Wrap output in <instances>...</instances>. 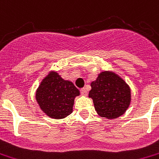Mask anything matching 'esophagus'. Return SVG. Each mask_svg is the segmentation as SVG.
Masks as SVG:
<instances>
[{
  "label": "esophagus",
  "instance_id": "esophagus-1",
  "mask_svg": "<svg viewBox=\"0 0 159 159\" xmlns=\"http://www.w3.org/2000/svg\"><path fill=\"white\" fill-rule=\"evenodd\" d=\"M81 94H82V96L88 95V91H87V89H86V88H82V89H81Z\"/></svg>",
  "mask_w": 159,
  "mask_h": 159
}]
</instances>
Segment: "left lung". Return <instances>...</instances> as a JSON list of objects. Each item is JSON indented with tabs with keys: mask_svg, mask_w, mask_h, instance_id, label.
Instances as JSON below:
<instances>
[{
	"mask_svg": "<svg viewBox=\"0 0 159 159\" xmlns=\"http://www.w3.org/2000/svg\"><path fill=\"white\" fill-rule=\"evenodd\" d=\"M91 87L88 96L100 117L112 119L125 113L131 102V89L122 77L113 71H102Z\"/></svg>",
	"mask_w": 159,
	"mask_h": 159,
	"instance_id": "1",
	"label": "left lung"
}]
</instances>
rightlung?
I'll return each mask as SVG.
<instances>
[{"instance_id":"add662e5","label":"right lung","mask_w":159,"mask_h":159,"mask_svg":"<svg viewBox=\"0 0 159 159\" xmlns=\"http://www.w3.org/2000/svg\"><path fill=\"white\" fill-rule=\"evenodd\" d=\"M79 90L70 81L61 78L57 71H50L36 92L40 108L51 118L61 119L72 112L74 99Z\"/></svg>"}]
</instances>
